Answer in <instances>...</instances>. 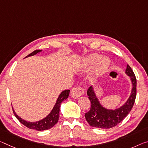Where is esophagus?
Segmentation results:
<instances>
[{"label":"esophagus","mask_w":148,"mask_h":148,"mask_svg":"<svg viewBox=\"0 0 148 148\" xmlns=\"http://www.w3.org/2000/svg\"><path fill=\"white\" fill-rule=\"evenodd\" d=\"M84 93V88L81 86H76L72 89L71 91V95L72 97L78 98L82 95H83Z\"/></svg>","instance_id":"1"}]
</instances>
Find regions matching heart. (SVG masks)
<instances>
[{
	"label": "heart",
	"mask_w": 148,
	"mask_h": 148,
	"mask_svg": "<svg viewBox=\"0 0 148 148\" xmlns=\"http://www.w3.org/2000/svg\"><path fill=\"white\" fill-rule=\"evenodd\" d=\"M99 58V55L97 54H92L86 58V64L89 66H92L97 61ZM110 64V60L107 57H102L97 62V64L96 66L95 72L96 74H100L101 72H105L106 70Z\"/></svg>",
	"instance_id": "b5f03b06"
}]
</instances>
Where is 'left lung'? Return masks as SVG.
Returning a JSON list of instances; mask_svg holds the SVG:
<instances>
[{"mask_svg": "<svg viewBox=\"0 0 148 148\" xmlns=\"http://www.w3.org/2000/svg\"><path fill=\"white\" fill-rule=\"evenodd\" d=\"M126 74L130 77L132 89L130 97L125 104L114 110L107 109L100 104L92 86L87 91L91 102V108L85 114L86 121L91 126L99 128H111L116 126L128 115L134 104L136 97V78L130 66L127 65Z\"/></svg>", "mask_w": 148, "mask_h": 148, "instance_id": "left-lung-1", "label": "left lung"}]
</instances>
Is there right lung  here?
<instances>
[{"instance_id":"right-lung-1","label":"right lung","mask_w":148,"mask_h":148,"mask_svg":"<svg viewBox=\"0 0 148 148\" xmlns=\"http://www.w3.org/2000/svg\"><path fill=\"white\" fill-rule=\"evenodd\" d=\"M41 50H36L34 52L30 53L26 57H30V56H33L34 55H36L37 53L41 52ZM70 93V90H66L63 91L60 93V95L58 96L57 102L54 106L53 109L51 112L49 113L45 118L42 119V120L35 122V123H32V122H27L26 121L23 120V119H21L20 116L16 114L15 111L13 110L14 114L15 116L17 118V119L21 123L26 127L29 128L30 129H34V130L41 131V130H49V129L53 127L56 124L58 123V119H59V112H60V105H61L62 102L64 101L69 97Z\"/></svg>"}]
</instances>
